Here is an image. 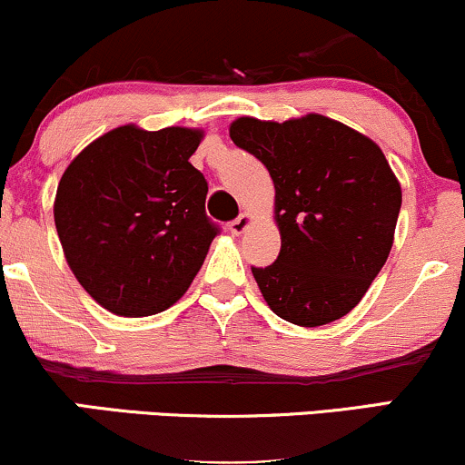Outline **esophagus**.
Returning a JSON list of instances; mask_svg holds the SVG:
<instances>
[{
	"label": "esophagus",
	"instance_id": "obj_1",
	"mask_svg": "<svg viewBox=\"0 0 465 465\" xmlns=\"http://www.w3.org/2000/svg\"><path fill=\"white\" fill-rule=\"evenodd\" d=\"M251 223H253V216H251L249 212H242V214H240V216L236 218V221L229 223V229H232V233H236V236H238V233L247 232Z\"/></svg>",
	"mask_w": 465,
	"mask_h": 465
}]
</instances>
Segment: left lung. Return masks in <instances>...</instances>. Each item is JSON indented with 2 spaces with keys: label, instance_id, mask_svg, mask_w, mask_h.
<instances>
[{
  "label": "left lung",
  "instance_id": "obj_1",
  "mask_svg": "<svg viewBox=\"0 0 465 465\" xmlns=\"http://www.w3.org/2000/svg\"><path fill=\"white\" fill-rule=\"evenodd\" d=\"M229 136L275 183L282 251L271 266L251 268L268 307L299 327L346 316L394 242L402 193L383 151L322 114L283 123L240 116Z\"/></svg>",
  "mask_w": 465,
  "mask_h": 465
}]
</instances>
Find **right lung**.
Listing matches in <instances>:
<instances>
[{
  "mask_svg": "<svg viewBox=\"0 0 465 465\" xmlns=\"http://www.w3.org/2000/svg\"><path fill=\"white\" fill-rule=\"evenodd\" d=\"M203 132L121 125L66 166L54 221L82 288L116 316L169 310L203 264L218 227L208 182L190 164Z\"/></svg>",
  "mask_w": 465,
  "mask_h": 465,
  "instance_id": "1",
  "label": "right lung"
}]
</instances>
